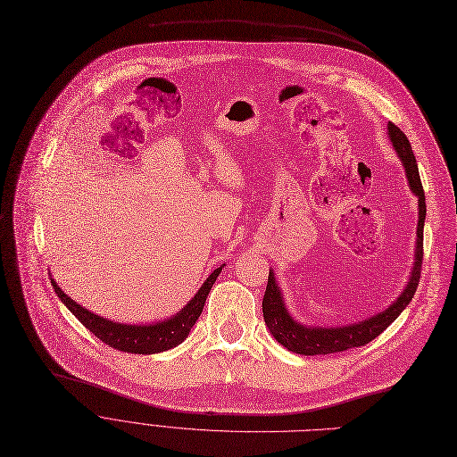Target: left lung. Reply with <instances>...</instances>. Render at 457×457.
<instances>
[{
  "instance_id": "1",
  "label": "left lung",
  "mask_w": 457,
  "mask_h": 457,
  "mask_svg": "<svg viewBox=\"0 0 457 457\" xmlns=\"http://www.w3.org/2000/svg\"><path fill=\"white\" fill-rule=\"evenodd\" d=\"M388 137L395 145V150L405 167L407 180L412 189V193L419 197V227H417V251H415V266H412L411 278L407 282L405 290L402 295L381 314L364 320L353 325H342V328H305V325L297 323L292 320V316L285 309V301H282L280 290L275 285V278L270 271L268 287L262 299V312L266 325L270 328L271 335L278 344L288 347L290 352L299 355H329L337 352H345L350 347H359L368 342H372L376 337H379L390 323H393L400 312L409 305L412 295L417 292V287L420 282V271H422V258H424V220H426V199L424 189L419 175V165L412 154V148L409 139L402 129L388 122Z\"/></svg>"
}]
</instances>
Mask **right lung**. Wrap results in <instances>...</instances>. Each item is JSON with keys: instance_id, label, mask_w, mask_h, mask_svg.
Returning a JSON list of instances; mask_svg holds the SVG:
<instances>
[{"instance_id": "right-lung-1", "label": "right lung", "mask_w": 457, "mask_h": 457, "mask_svg": "<svg viewBox=\"0 0 457 457\" xmlns=\"http://www.w3.org/2000/svg\"><path fill=\"white\" fill-rule=\"evenodd\" d=\"M221 270H223V266L213 270V273L206 278L201 290L195 294V297L177 316H172L160 323H152V325H126V323H117L112 320L100 318L87 309H83L81 305H78L76 301H72L55 285L54 278H52V285H54L57 297H61V301L69 307V311L96 338H100L102 342L113 347V350H119L124 353L150 355V353H160V352L170 350V347H175L186 340L195 321L199 320L204 303H206V297L213 287L217 275L221 273Z\"/></svg>"}]
</instances>
